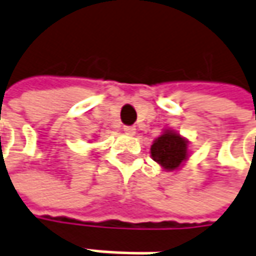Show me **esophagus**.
Instances as JSON below:
<instances>
[{
  "mask_svg": "<svg viewBox=\"0 0 256 256\" xmlns=\"http://www.w3.org/2000/svg\"><path fill=\"white\" fill-rule=\"evenodd\" d=\"M124 133L128 134V136H133V134L136 133V128H133V126H126V128H124Z\"/></svg>",
  "mask_w": 256,
  "mask_h": 256,
  "instance_id": "obj_1",
  "label": "esophagus"
}]
</instances>
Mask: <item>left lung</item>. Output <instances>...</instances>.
Listing matches in <instances>:
<instances>
[{
  "instance_id": "obj_1",
  "label": "left lung",
  "mask_w": 256,
  "mask_h": 256,
  "mask_svg": "<svg viewBox=\"0 0 256 256\" xmlns=\"http://www.w3.org/2000/svg\"><path fill=\"white\" fill-rule=\"evenodd\" d=\"M150 156L164 172H178L191 156L188 138L172 128H163L150 147Z\"/></svg>"
}]
</instances>
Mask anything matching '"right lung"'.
Listing matches in <instances>:
<instances>
[{
	"mask_svg": "<svg viewBox=\"0 0 256 256\" xmlns=\"http://www.w3.org/2000/svg\"><path fill=\"white\" fill-rule=\"evenodd\" d=\"M92 153H93V152H92Z\"/></svg>",
	"mask_w": 256,
	"mask_h": 256,
	"instance_id": "right-lung-1",
	"label": "right lung"
}]
</instances>
